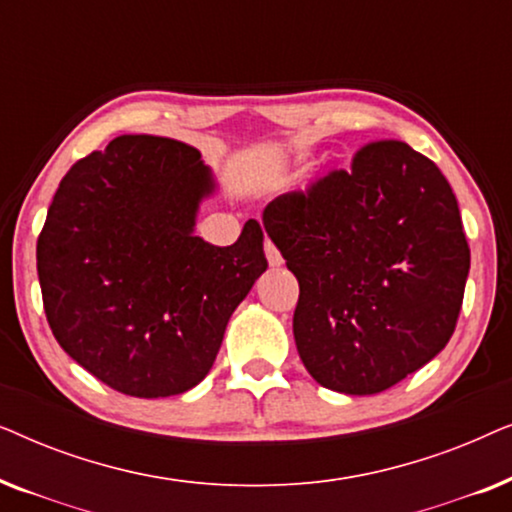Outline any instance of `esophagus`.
Wrapping results in <instances>:
<instances>
[{"instance_id": "34e87169", "label": "esophagus", "mask_w": 512, "mask_h": 512, "mask_svg": "<svg viewBox=\"0 0 512 512\" xmlns=\"http://www.w3.org/2000/svg\"><path fill=\"white\" fill-rule=\"evenodd\" d=\"M265 256H268L270 268H279V265L284 263V258H282V254H279V249L270 240H265Z\"/></svg>"}]
</instances>
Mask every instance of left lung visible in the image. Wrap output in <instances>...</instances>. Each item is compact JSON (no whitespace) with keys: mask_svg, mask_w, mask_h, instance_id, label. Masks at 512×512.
<instances>
[{"mask_svg":"<svg viewBox=\"0 0 512 512\" xmlns=\"http://www.w3.org/2000/svg\"><path fill=\"white\" fill-rule=\"evenodd\" d=\"M263 226L298 279L293 338L321 387L380 394L452 338L471 249L443 172L405 142L361 146Z\"/></svg>","mask_w":512,"mask_h":512,"instance_id":"left-lung-1","label":"left lung"}]
</instances>
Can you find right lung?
I'll use <instances>...</instances> for the list:
<instances>
[{
  "mask_svg": "<svg viewBox=\"0 0 512 512\" xmlns=\"http://www.w3.org/2000/svg\"><path fill=\"white\" fill-rule=\"evenodd\" d=\"M212 193L198 149L123 135L74 163L53 195L37 240L48 326L121 394L177 396L205 380L230 314L268 268L254 219L230 247L193 233Z\"/></svg>",
  "mask_w": 512,
  "mask_h": 512,
  "instance_id": "right-lung-1",
  "label": "right lung"
}]
</instances>
